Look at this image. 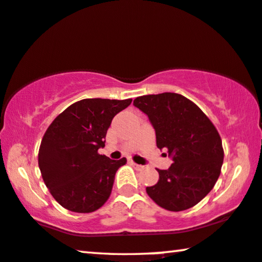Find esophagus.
Returning a JSON list of instances; mask_svg holds the SVG:
<instances>
[{
	"label": "esophagus",
	"instance_id": "1",
	"mask_svg": "<svg viewBox=\"0 0 262 262\" xmlns=\"http://www.w3.org/2000/svg\"><path fill=\"white\" fill-rule=\"evenodd\" d=\"M131 163V165H134L135 166V168L136 169H138V170H140V169H143V165H139V164H136V163L135 162H130Z\"/></svg>",
	"mask_w": 262,
	"mask_h": 262
}]
</instances>
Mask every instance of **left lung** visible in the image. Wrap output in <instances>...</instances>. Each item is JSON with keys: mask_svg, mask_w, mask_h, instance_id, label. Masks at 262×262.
I'll return each instance as SVG.
<instances>
[{"mask_svg": "<svg viewBox=\"0 0 262 262\" xmlns=\"http://www.w3.org/2000/svg\"><path fill=\"white\" fill-rule=\"evenodd\" d=\"M134 105L149 117L158 149L168 150L172 164L159 170L146 192L159 207L181 211L204 199L217 181L223 163L222 140L199 106L177 93L136 98Z\"/></svg>", "mask_w": 262, "mask_h": 262, "instance_id": "8db88e82", "label": "left lung"}]
</instances>
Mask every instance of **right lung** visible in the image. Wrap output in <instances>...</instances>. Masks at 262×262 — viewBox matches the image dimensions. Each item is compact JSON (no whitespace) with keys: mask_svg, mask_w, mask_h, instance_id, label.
I'll return each mask as SVG.
<instances>
[{"mask_svg":"<svg viewBox=\"0 0 262 262\" xmlns=\"http://www.w3.org/2000/svg\"><path fill=\"white\" fill-rule=\"evenodd\" d=\"M132 99H82L56 117L39 150L43 182L56 202L74 213H92L111 195L117 170L126 158L113 161L98 154L117 113Z\"/></svg>","mask_w":262,"mask_h":262,"instance_id":"obj_1","label":"right lung"}]
</instances>
